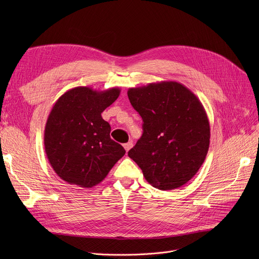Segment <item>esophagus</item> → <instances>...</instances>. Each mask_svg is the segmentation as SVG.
Returning <instances> with one entry per match:
<instances>
[{
	"label": "esophagus",
	"mask_w": 259,
	"mask_h": 259,
	"mask_svg": "<svg viewBox=\"0 0 259 259\" xmlns=\"http://www.w3.org/2000/svg\"><path fill=\"white\" fill-rule=\"evenodd\" d=\"M133 147V143L132 142H129V143H126V144H124V148H125V150L128 152L130 149Z\"/></svg>",
	"instance_id": "34e87169"
}]
</instances>
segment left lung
Wrapping results in <instances>:
<instances>
[{"label": "left lung", "mask_w": 259, "mask_h": 259, "mask_svg": "<svg viewBox=\"0 0 259 259\" xmlns=\"http://www.w3.org/2000/svg\"><path fill=\"white\" fill-rule=\"evenodd\" d=\"M131 105L143 118V135L128 155L146 181L159 190L187 184L206 159L210 124L196 95L178 81L129 88Z\"/></svg>", "instance_id": "obj_1"}]
</instances>
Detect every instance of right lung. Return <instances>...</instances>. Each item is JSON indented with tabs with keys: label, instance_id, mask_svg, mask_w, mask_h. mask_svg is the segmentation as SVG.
<instances>
[{
	"label": "right lung",
	"instance_id": "right-lung-1",
	"mask_svg": "<svg viewBox=\"0 0 259 259\" xmlns=\"http://www.w3.org/2000/svg\"><path fill=\"white\" fill-rule=\"evenodd\" d=\"M119 93L118 87L99 91L79 86L66 91L53 105L44 131L45 152L66 183L97 186L126 153L111 140V127L102 117Z\"/></svg>",
	"mask_w": 259,
	"mask_h": 259
}]
</instances>
